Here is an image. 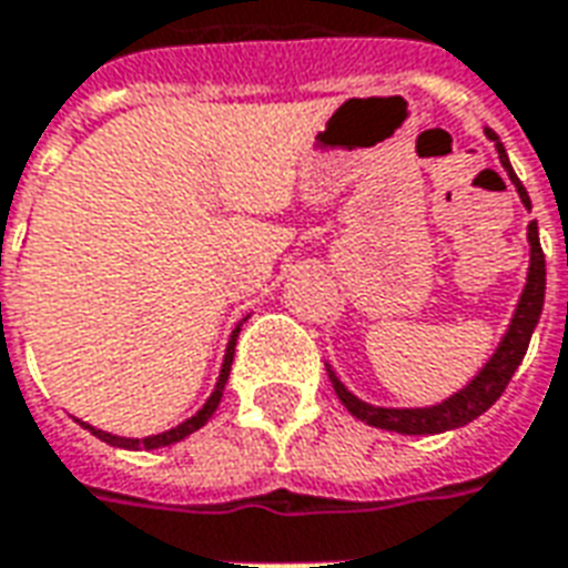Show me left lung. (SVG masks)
Instances as JSON below:
<instances>
[{
	"label": "left lung",
	"instance_id": "left-lung-1",
	"mask_svg": "<svg viewBox=\"0 0 568 568\" xmlns=\"http://www.w3.org/2000/svg\"><path fill=\"white\" fill-rule=\"evenodd\" d=\"M487 136L496 142L501 166L511 175V182L514 187H517L520 200H524V206L526 210H532L526 187L520 185V179L514 175L511 163H508L505 145H501L499 136H496L493 130H487ZM526 240H529V271H526L524 295H520L517 307H514L508 332L501 334L496 353L489 356V362L484 368L477 371L475 381H468L459 393H453L450 398H444L438 405L377 407L368 405V402H362L358 395L349 393L344 383H341V377L332 371V365H325L334 393L344 402L346 410L356 419H362V423H368V426L386 428V432H398V435H438V432H450V428L468 426L471 419H477L484 410H489V407L496 405V398L505 393V386H508V381L514 377L517 365L524 362L526 349H529V337L536 332L538 316H541V307H545V252H541V243H538L536 222H529V227H526Z\"/></svg>",
	"mask_w": 568,
	"mask_h": 568
}]
</instances>
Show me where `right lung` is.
<instances>
[{
	"mask_svg": "<svg viewBox=\"0 0 568 568\" xmlns=\"http://www.w3.org/2000/svg\"><path fill=\"white\" fill-rule=\"evenodd\" d=\"M236 334H240V325H236L234 332H231V341H227V349H224V362H222V374H219V381H215V389L212 395L206 398V405L200 407L194 417H187L185 423H179V426L166 428L161 435H149V438H121V435H112V432H103V428H93L88 423H81V426L88 428L91 435H97L100 440L105 444H112V447H121V450H158V447H170L175 440L187 438V435H194L200 426H206L215 414V407L222 402V393H224V383L231 377V362H234V346H236Z\"/></svg>",
	"mask_w": 568,
	"mask_h": 568,
	"instance_id": "right-lung-1",
	"label": "right lung"
}]
</instances>
